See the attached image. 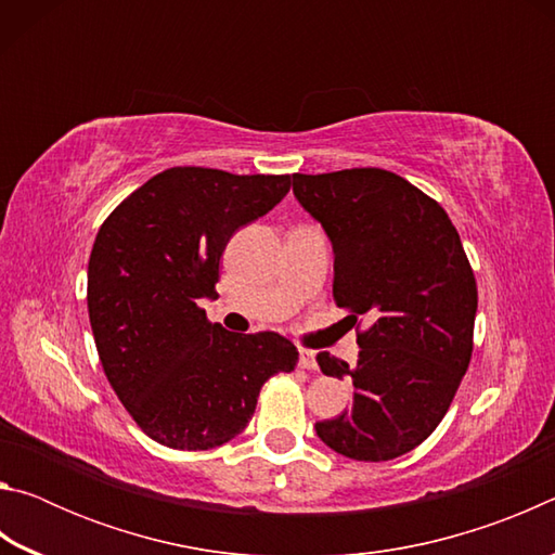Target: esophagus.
Wrapping results in <instances>:
<instances>
[{
  "instance_id": "esophagus-1",
  "label": "esophagus",
  "mask_w": 555,
  "mask_h": 555,
  "mask_svg": "<svg viewBox=\"0 0 555 555\" xmlns=\"http://www.w3.org/2000/svg\"><path fill=\"white\" fill-rule=\"evenodd\" d=\"M298 367L300 370H318V362H315V352L313 350H300L298 352Z\"/></svg>"
}]
</instances>
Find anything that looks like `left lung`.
Masks as SVG:
<instances>
[{
	"label": "left lung",
	"instance_id": "left-lung-1",
	"mask_svg": "<svg viewBox=\"0 0 555 555\" xmlns=\"http://www.w3.org/2000/svg\"><path fill=\"white\" fill-rule=\"evenodd\" d=\"M298 203L335 251L333 298L357 333V364L315 357L327 377L352 379V406L318 421L335 453L382 463L434 434L463 382L477 313L473 267L448 212L384 168L294 173ZM360 327V325H357Z\"/></svg>",
	"mask_w": 555,
	"mask_h": 555
}]
</instances>
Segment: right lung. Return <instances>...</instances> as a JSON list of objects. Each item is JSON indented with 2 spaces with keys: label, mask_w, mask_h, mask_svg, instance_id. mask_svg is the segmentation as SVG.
<instances>
[{
  "label": "right lung",
  "mask_w": 555,
  "mask_h": 555,
  "mask_svg": "<svg viewBox=\"0 0 555 555\" xmlns=\"http://www.w3.org/2000/svg\"><path fill=\"white\" fill-rule=\"evenodd\" d=\"M291 176L176 166L127 195L92 244L88 311L102 370L156 443L210 450L255 416L269 377L298 362L279 333L234 335L210 323L220 257L242 224L288 193Z\"/></svg>",
  "instance_id": "1"
}]
</instances>
